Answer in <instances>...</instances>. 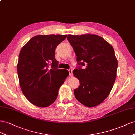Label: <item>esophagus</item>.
<instances>
[{"mask_svg":"<svg viewBox=\"0 0 135 135\" xmlns=\"http://www.w3.org/2000/svg\"><path fill=\"white\" fill-rule=\"evenodd\" d=\"M72 69H69L68 70V72H69V75L70 76H73V74H72Z\"/></svg>","mask_w":135,"mask_h":135,"instance_id":"34e87169","label":"esophagus"}]
</instances>
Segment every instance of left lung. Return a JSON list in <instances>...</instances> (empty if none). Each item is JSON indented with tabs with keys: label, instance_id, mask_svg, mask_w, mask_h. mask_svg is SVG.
I'll return each mask as SVG.
<instances>
[{
	"label": "left lung",
	"instance_id": "left-lung-1",
	"mask_svg": "<svg viewBox=\"0 0 135 135\" xmlns=\"http://www.w3.org/2000/svg\"><path fill=\"white\" fill-rule=\"evenodd\" d=\"M67 40L72 46L80 66L73 71L80 81L75 89L76 98L87 107L101 103L110 94L116 79L118 61L113 47L95 34L71 35ZM82 66H85L83 69Z\"/></svg>",
	"mask_w": 135,
	"mask_h": 135
}]
</instances>
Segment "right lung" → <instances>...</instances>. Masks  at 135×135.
I'll use <instances>...</instances> for the list:
<instances>
[{"instance_id":"right-lung-1","label":"right lung","mask_w":135,"mask_h":135,"mask_svg":"<svg viewBox=\"0 0 135 135\" xmlns=\"http://www.w3.org/2000/svg\"><path fill=\"white\" fill-rule=\"evenodd\" d=\"M67 35H38L32 38L19 54L17 73L25 97L34 105L45 107L54 102L58 90L68 76L57 68L55 57L57 46Z\"/></svg>"}]
</instances>
